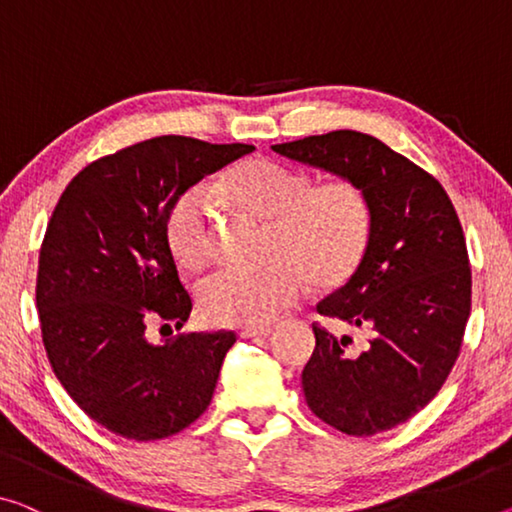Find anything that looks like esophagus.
Wrapping results in <instances>:
<instances>
[{"instance_id": "34e87169", "label": "esophagus", "mask_w": 512, "mask_h": 512, "mask_svg": "<svg viewBox=\"0 0 512 512\" xmlns=\"http://www.w3.org/2000/svg\"><path fill=\"white\" fill-rule=\"evenodd\" d=\"M240 336H242V338H254V341H261V338H270V336H272V329H270V327H263V329H242Z\"/></svg>"}]
</instances>
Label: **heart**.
I'll return each instance as SVG.
<instances>
[{"label":"heart","mask_w":512,"mask_h":512,"mask_svg":"<svg viewBox=\"0 0 512 512\" xmlns=\"http://www.w3.org/2000/svg\"><path fill=\"white\" fill-rule=\"evenodd\" d=\"M226 192L242 210L272 219V254L261 270H219L199 286L201 313L212 325L263 329L306 295L309 277L336 286L357 270L371 238V206L348 178L313 185L302 169L254 157L226 176ZM169 254L196 270L212 251V199L194 185L164 217Z\"/></svg>","instance_id":"obj_1"}]
</instances>
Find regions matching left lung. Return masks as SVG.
Returning <instances> with one entry per match:
<instances>
[{
    "label": "left lung",
    "instance_id": "left-lung-1",
    "mask_svg": "<svg viewBox=\"0 0 512 512\" xmlns=\"http://www.w3.org/2000/svg\"><path fill=\"white\" fill-rule=\"evenodd\" d=\"M272 151L352 180L371 206L364 258L318 304L320 316L371 338L359 352L350 336L313 325L306 405L345 435L396 428L437 396L460 355L471 267L458 212L437 178L364 132L334 130Z\"/></svg>",
    "mask_w": 512,
    "mask_h": 512
}]
</instances>
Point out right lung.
Returning a JSON list of instances; mask_svg holds the SVG:
<instances>
[{"instance_id": "add662e5", "label": "right lung", "mask_w": 512, "mask_h": 512, "mask_svg": "<svg viewBox=\"0 0 512 512\" xmlns=\"http://www.w3.org/2000/svg\"><path fill=\"white\" fill-rule=\"evenodd\" d=\"M249 144L164 135L91 162L70 180L38 256L36 306L61 387L114 435L153 442L208 410L233 332L151 343L148 322H183L192 297L164 240V217Z\"/></svg>"}]
</instances>
